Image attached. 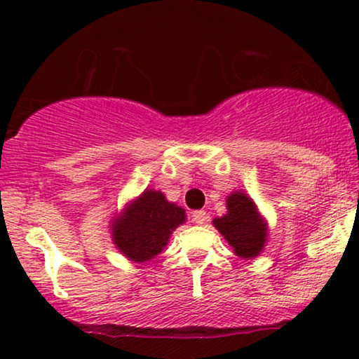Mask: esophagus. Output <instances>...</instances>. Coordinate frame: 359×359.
Masks as SVG:
<instances>
[{"label":"esophagus","instance_id":"34e87169","mask_svg":"<svg viewBox=\"0 0 359 359\" xmlns=\"http://www.w3.org/2000/svg\"><path fill=\"white\" fill-rule=\"evenodd\" d=\"M208 219H209L208 212L203 211V209H201V211H194L192 214V221L196 222V224H204V222H208Z\"/></svg>","mask_w":359,"mask_h":359}]
</instances>
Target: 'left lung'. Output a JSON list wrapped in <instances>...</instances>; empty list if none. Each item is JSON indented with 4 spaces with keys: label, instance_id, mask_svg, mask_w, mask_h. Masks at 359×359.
<instances>
[{
    "label": "left lung",
    "instance_id": "1",
    "mask_svg": "<svg viewBox=\"0 0 359 359\" xmlns=\"http://www.w3.org/2000/svg\"><path fill=\"white\" fill-rule=\"evenodd\" d=\"M228 212L212 221L214 228L233 246L238 257H258L266 241V222L259 216L257 204L246 194L233 192L226 199Z\"/></svg>",
    "mask_w": 359,
    "mask_h": 359
}]
</instances>
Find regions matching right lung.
Returning a JSON list of instances; mask_svg holds the SVG:
<instances>
[{"instance_id":"add662e5","label":"right lung","mask_w":359,"mask_h":359,"mask_svg":"<svg viewBox=\"0 0 359 359\" xmlns=\"http://www.w3.org/2000/svg\"><path fill=\"white\" fill-rule=\"evenodd\" d=\"M185 221V211L168 203L160 191L147 189L126 205L111 224L116 248L135 263H143L162 253L175 228Z\"/></svg>"}]
</instances>
